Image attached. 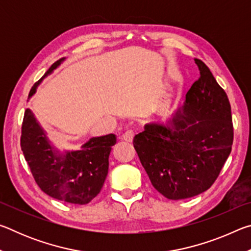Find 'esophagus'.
Instances as JSON below:
<instances>
[{
    "mask_svg": "<svg viewBox=\"0 0 251 251\" xmlns=\"http://www.w3.org/2000/svg\"><path fill=\"white\" fill-rule=\"evenodd\" d=\"M135 131L133 129H127L124 134L122 135V139L125 142H131L134 138Z\"/></svg>",
    "mask_w": 251,
    "mask_h": 251,
    "instance_id": "esophagus-1",
    "label": "esophagus"
}]
</instances>
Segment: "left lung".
<instances>
[{
	"label": "left lung",
	"instance_id": "left-lung-1",
	"mask_svg": "<svg viewBox=\"0 0 251 251\" xmlns=\"http://www.w3.org/2000/svg\"><path fill=\"white\" fill-rule=\"evenodd\" d=\"M201 77L185 105L167 124H146L134 147L157 192L172 201L206 192L231 151L233 127L226 92L210 70L195 58Z\"/></svg>",
	"mask_w": 251,
	"mask_h": 251
}]
</instances>
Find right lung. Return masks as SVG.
Wrapping results in <instances>:
<instances>
[{"instance_id":"1","label":"right lung","mask_w":251,"mask_h":251,"mask_svg":"<svg viewBox=\"0 0 251 251\" xmlns=\"http://www.w3.org/2000/svg\"><path fill=\"white\" fill-rule=\"evenodd\" d=\"M58 59L43 77L33 85L31 97L46 76L61 64ZM116 136L93 137L79 151L61 152L46 136L31 109L24 113L21 148L36 184L49 196L58 201L85 205L100 194L108 173V157Z\"/></svg>"}]
</instances>
